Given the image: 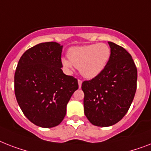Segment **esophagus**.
I'll return each mask as SVG.
<instances>
[{"instance_id": "esophagus-1", "label": "esophagus", "mask_w": 151, "mask_h": 151, "mask_svg": "<svg viewBox=\"0 0 151 151\" xmlns=\"http://www.w3.org/2000/svg\"><path fill=\"white\" fill-rule=\"evenodd\" d=\"M81 85H82V81L81 80H78V86H79V88L81 87Z\"/></svg>"}]
</instances>
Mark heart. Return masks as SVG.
Returning a JSON list of instances; mask_svg holds the SVG:
<instances>
[{"instance_id": "1", "label": "heart", "mask_w": 151, "mask_h": 151, "mask_svg": "<svg viewBox=\"0 0 151 151\" xmlns=\"http://www.w3.org/2000/svg\"><path fill=\"white\" fill-rule=\"evenodd\" d=\"M111 51L106 44L73 47L68 52L69 59L63 58L64 66L72 70L75 66L86 78H94L104 70L110 60Z\"/></svg>"}]
</instances>
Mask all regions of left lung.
I'll list each match as a JSON object with an SVG mask.
<instances>
[{"instance_id":"8db88e82","label":"left lung","mask_w":151,"mask_h":151,"mask_svg":"<svg viewBox=\"0 0 151 151\" xmlns=\"http://www.w3.org/2000/svg\"><path fill=\"white\" fill-rule=\"evenodd\" d=\"M110 60L99 75L85 81L84 110L92 124L108 127L116 124L128 112L136 91L137 69L131 55L109 41Z\"/></svg>"}]
</instances>
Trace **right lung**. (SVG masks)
<instances>
[{
	"label": "right lung",
	"instance_id": "add662e5",
	"mask_svg": "<svg viewBox=\"0 0 151 151\" xmlns=\"http://www.w3.org/2000/svg\"><path fill=\"white\" fill-rule=\"evenodd\" d=\"M62 50L56 42L38 44L23 53L16 67V100L25 116L39 127L59 125L78 88V80L62 70Z\"/></svg>",
	"mask_w": 151,
	"mask_h": 151
}]
</instances>
